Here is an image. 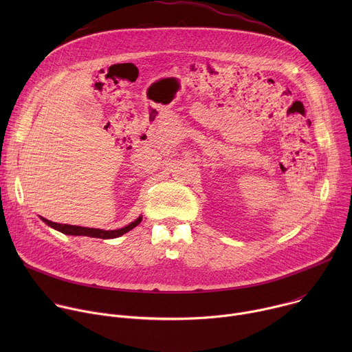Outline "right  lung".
<instances>
[{"mask_svg": "<svg viewBox=\"0 0 352 352\" xmlns=\"http://www.w3.org/2000/svg\"><path fill=\"white\" fill-rule=\"evenodd\" d=\"M41 220L50 226L53 227L54 230L63 232V234H67V235H83V236H91V238H102V239H110V238H117V236H121L122 234L131 231L132 228H135L140 221H142V217L136 219L133 223H131L129 226L124 227V228H120V230H113V231H106V230H98V228H87V227H80V226H69V224H58V223H54V221H50L44 217H41Z\"/></svg>", "mask_w": 352, "mask_h": 352, "instance_id": "1", "label": "right lung"}]
</instances>
